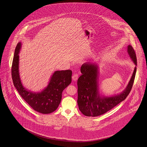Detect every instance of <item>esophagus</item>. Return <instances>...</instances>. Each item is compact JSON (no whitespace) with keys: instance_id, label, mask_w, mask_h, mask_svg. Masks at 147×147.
Segmentation results:
<instances>
[{"instance_id":"34e87169","label":"esophagus","mask_w":147,"mask_h":147,"mask_svg":"<svg viewBox=\"0 0 147 147\" xmlns=\"http://www.w3.org/2000/svg\"><path fill=\"white\" fill-rule=\"evenodd\" d=\"M78 74H77V73L73 74V76H72V79H73V80L76 81L77 79H78Z\"/></svg>"}]
</instances>
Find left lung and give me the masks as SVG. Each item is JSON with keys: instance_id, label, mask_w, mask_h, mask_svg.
Returning <instances> with one entry per match:
<instances>
[{"instance_id": "obj_1", "label": "left lung", "mask_w": 147, "mask_h": 147, "mask_svg": "<svg viewBox=\"0 0 147 147\" xmlns=\"http://www.w3.org/2000/svg\"><path fill=\"white\" fill-rule=\"evenodd\" d=\"M127 52L137 65L135 51L131 45L127 47ZM137 68L135 67L132 77L126 89L121 94L107 97L101 96L98 92V66L96 63L83 64L80 71L82 75L78 80V105L81 112L86 116L96 117L111 110L119 103L125 100L133 86Z\"/></svg>"}]
</instances>
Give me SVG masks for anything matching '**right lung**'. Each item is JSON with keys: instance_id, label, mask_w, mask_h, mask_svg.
<instances>
[{"instance_id": "right-lung-1", "label": "right lung", "mask_w": 147, "mask_h": 147, "mask_svg": "<svg viewBox=\"0 0 147 147\" xmlns=\"http://www.w3.org/2000/svg\"><path fill=\"white\" fill-rule=\"evenodd\" d=\"M21 47V42H19L15 49L12 63L11 76L14 86L22 98L36 111L43 114L52 113L59 105L63 90L71 83L72 71L70 70L55 71L48 85L42 91H29L23 86L19 76V53Z\"/></svg>"}]
</instances>
